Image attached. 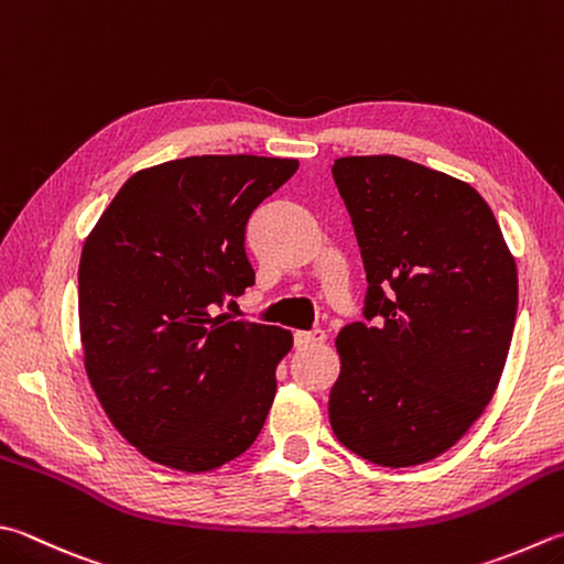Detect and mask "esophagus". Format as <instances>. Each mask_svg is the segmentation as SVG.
<instances>
[{"mask_svg": "<svg viewBox=\"0 0 564 564\" xmlns=\"http://www.w3.org/2000/svg\"><path fill=\"white\" fill-rule=\"evenodd\" d=\"M326 341V334L322 328H314V332H296L294 334V344L300 348H310V346H318Z\"/></svg>", "mask_w": 564, "mask_h": 564, "instance_id": "esophagus-1", "label": "esophagus"}]
</instances>
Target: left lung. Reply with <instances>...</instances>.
Returning <instances> with one entry per match:
<instances>
[{
    "label": "left lung",
    "instance_id": "8db88e82",
    "mask_svg": "<svg viewBox=\"0 0 564 564\" xmlns=\"http://www.w3.org/2000/svg\"><path fill=\"white\" fill-rule=\"evenodd\" d=\"M334 182L368 280L341 328L328 420L364 459L402 469L447 452L501 380L518 270L476 188L392 154L341 156Z\"/></svg>",
    "mask_w": 564,
    "mask_h": 564
}]
</instances>
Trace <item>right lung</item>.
Wrapping results in <instances>:
<instances>
[{"mask_svg":"<svg viewBox=\"0 0 564 564\" xmlns=\"http://www.w3.org/2000/svg\"><path fill=\"white\" fill-rule=\"evenodd\" d=\"M300 162L204 154L142 169L85 238V373L115 430L169 469L214 471L252 447L292 334L216 314L254 284L246 226Z\"/></svg>","mask_w":564,"mask_h":564,"instance_id":"obj_1","label":"right lung"}]
</instances>
